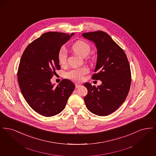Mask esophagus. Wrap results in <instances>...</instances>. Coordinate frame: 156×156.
<instances>
[{
    "mask_svg": "<svg viewBox=\"0 0 156 156\" xmlns=\"http://www.w3.org/2000/svg\"><path fill=\"white\" fill-rule=\"evenodd\" d=\"M81 86V84L78 83H75V87H76V88H79V87H80Z\"/></svg>",
    "mask_w": 156,
    "mask_h": 156,
    "instance_id": "34e87169",
    "label": "esophagus"
}]
</instances>
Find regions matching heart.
Instances as JSON below:
<instances>
[{
    "mask_svg": "<svg viewBox=\"0 0 156 156\" xmlns=\"http://www.w3.org/2000/svg\"><path fill=\"white\" fill-rule=\"evenodd\" d=\"M72 48L76 54L81 56L82 58L87 57L90 51V47L88 43L83 41H78L73 45ZM58 59L61 65H64L67 59V51L66 48L62 47L59 49L58 54ZM88 72V69L86 67L73 69L67 73V76L75 81H81L83 78V75Z\"/></svg>",
    "mask_w": 156,
    "mask_h": 156,
    "instance_id": "1",
    "label": "heart"
}]
</instances>
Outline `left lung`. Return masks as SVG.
Masks as SVG:
<instances>
[{
  "label": "left lung",
  "mask_w": 156,
  "mask_h": 156,
  "mask_svg": "<svg viewBox=\"0 0 156 156\" xmlns=\"http://www.w3.org/2000/svg\"><path fill=\"white\" fill-rule=\"evenodd\" d=\"M82 37L95 44L97 64L92 78L102 84H84L88 94L84 101L89 111L98 116H106L115 111L125 101L131 83L130 65L124 51L106 33L97 31L85 33Z\"/></svg>",
  "instance_id": "left-lung-1"
}]
</instances>
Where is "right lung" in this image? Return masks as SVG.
Returning a JSON list of instances; mask_svg holds the SVG:
<instances>
[{
  "label": "right lung",
  "mask_w": 156,
  "mask_h": 156,
  "mask_svg": "<svg viewBox=\"0 0 156 156\" xmlns=\"http://www.w3.org/2000/svg\"><path fill=\"white\" fill-rule=\"evenodd\" d=\"M74 33L47 32L33 41L23 52L17 78L23 96L30 107L46 117L62 111L75 89L74 83L64 79L54 87L51 78L60 69L58 54Z\"/></svg>",
  "instance_id": "1"
}]
</instances>
